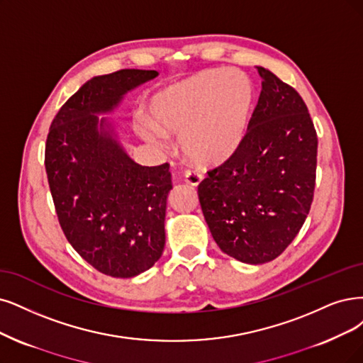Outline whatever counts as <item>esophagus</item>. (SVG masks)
<instances>
[{
  "label": "esophagus",
  "mask_w": 363,
  "mask_h": 363,
  "mask_svg": "<svg viewBox=\"0 0 363 363\" xmlns=\"http://www.w3.org/2000/svg\"><path fill=\"white\" fill-rule=\"evenodd\" d=\"M184 179L186 184H190L193 186H197L200 182L203 181V174L197 172V170H185L184 173Z\"/></svg>",
  "instance_id": "1"
}]
</instances>
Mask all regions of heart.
<instances>
[{
    "mask_svg": "<svg viewBox=\"0 0 363 363\" xmlns=\"http://www.w3.org/2000/svg\"><path fill=\"white\" fill-rule=\"evenodd\" d=\"M254 88L238 70H203L152 94L150 119L138 116L134 130L160 145L181 136L185 157L202 166H218L240 146L248 127Z\"/></svg>",
    "mask_w": 363,
    "mask_h": 363,
    "instance_id": "heart-1",
    "label": "heart"
}]
</instances>
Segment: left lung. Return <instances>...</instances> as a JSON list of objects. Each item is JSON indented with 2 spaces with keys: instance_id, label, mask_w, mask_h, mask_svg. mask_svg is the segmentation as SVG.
Here are the masks:
<instances>
[{
  "instance_id": "8db88e82",
  "label": "left lung",
  "mask_w": 363,
  "mask_h": 363,
  "mask_svg": "<svg viewBox=\"0 0 363 363\" xmlns=\"http://www.w3.org/2000/svg\"><path fill=\"white\" fill-rule=\"evenodd\" d=\"M238 151L199 185L211 235L242 263L277 259L310 212L317 169V133L298 91L272 72Z\"/></svg>"
}]
</instances>
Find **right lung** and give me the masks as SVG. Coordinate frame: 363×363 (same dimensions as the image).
Listing matches in <instances>:
<instances>
[{"label": "right lung", "instance_id": "right-lung-1", "mask_svg": "<svg viewBox=\"0 0 363 363\" xmlns=\"http://www.w3.org/2000/svg\"><path fill=\"white\" fill-rule=\"evenodd\" d=\"M157 76L125 69L89 79L53 118L46 140L45 166L61 229L80 257L115 278L136 277L163 254L172 174L167 163L138 164L112 121L100 115Z\"/></svg>", "mask_w": 363, "mask_h": 363}]
</instances>
